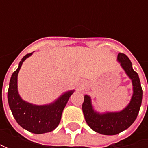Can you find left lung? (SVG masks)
<instances>
[{
	"label": "left lung",
	"instance_id": "1",
	"mask_svg": "<svg viewBox=\"0 0 148 148\" xmlns=\"http://www.w3.org/2000/svg\"><path fill=\"white\" fill-rule=\"evenodd\" d=\"M117 62L132 82L133 95L128 105L119 111L102 113L95 109L90 95H84L82 111L86 121L92 130L104 135H115L129 128L137 119L143 99L139 77L133 69L131 61L125 54L119 53Z\"/></svg>",
	"mask_w": 148,
	"mask_h": 148
}]
</instances>
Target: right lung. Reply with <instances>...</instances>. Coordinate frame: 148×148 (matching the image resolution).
<instances>
[{"label":"right lung","instance_id":"obj_1","mask_svg":"<svg viewBox=\"0 0 148 148\" xmlns=\"http://www.w3.org/2000/svg\"><path fill=\"white\" fill-rule=\"evenodd\" d=\"M33 53L21 59L16 71L10 77L8 89V103L16 122L25 130L41 134L54 130L59 124L62 111L75 90L65 91L54 101L45 105H34L21 98L18 90V74L23 62Z\"/></svg>","mask_w":148,"mask_h":148}]
</instances>
